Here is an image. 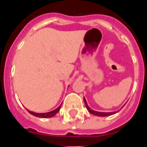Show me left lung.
I'll return each instance as SVG.
<instances>
[{
    "instance_id": "obj_1",
    "label": "left lung",
    "mask_w": 147,
    "mask_h": 147,
    "mask_svg": "<svg viewBox=\"0 0 147 147\" xmlns=\"http://www.w3.org/2000/svg\"><path fill=\"white\" fill-rule=\"evenodd\" d=\"M84 102H85V106H86V108L88 109V111H89V112L90 113L93 114V115H97V116H108V115H113V114L116 113V112H112V113L97 112V111H95V110H92L91 108H90V107L88 105V104H87L86 100H85V98H84Z\"/></svg>"
}]
</instances>
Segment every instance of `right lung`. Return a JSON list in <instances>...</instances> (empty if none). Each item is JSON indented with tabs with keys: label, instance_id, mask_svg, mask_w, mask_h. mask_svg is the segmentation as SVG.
<instances>
[{
	"label": "right lung",
	"instance_id": "add662e5",
	"mask_svg": "<svg viewBox=\"0 0 147 147\" xmlns=\"http://www.w3.org/2000/svg\"><path fill=\"white\" fill-rule=\"evenodd\" d=\"M61 105L59 107H57V108L56 109V110H53V111H51V112L49 113H34L32 112V111H30V110H28V112L30 114H32V115H34V116H37V117H40V118H51V117H53L54 115H55L56 114L59 112V110H60Z\"/></svg>",
	"mask_w": 147,
	"mask_h": 147
}]
</instances>
